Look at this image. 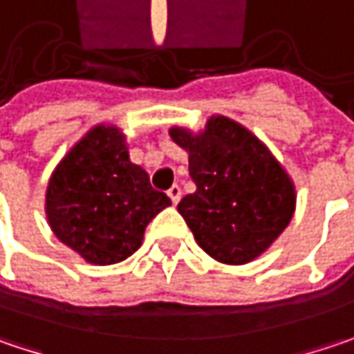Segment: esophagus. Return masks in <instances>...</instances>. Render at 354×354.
<instances>
[{
  "label": "esophagus",
  "mask_w": 354,
  "mask_h": 354,
  "mask_svg": "<svg viewBox=\"0 0 354 354\" xmlns=\"http://www.w3.org/2000/svg\"><path fill=\"white\" fill-rule=\"evenodd\" d=\"M168 196H170V200H172V204H178V202H180V198H182V190H180V186H178V184H174V186L168 190Z\"/></svg>",
  "instance_id": "1"
}]
</instances>
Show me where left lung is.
Returning a JSON list of instances; mask_svg holds the SVG:
<instances>
[{
  "instance_id": "1",
  "label": "left lung",
  "mask_w": 354,
  "mask_h": 354,
  "mask_svg": "<svg viewBox=\"0 0 354 354\" xmlns=\"http://www.w3.org/2000/svg\"><path fill=\"white\" fill-rule=\"evenodd\" d=\"M196 184L178 212L198 246L224 264H246L282 234L295 214V184L270 150L230 118L212 115L192 134L172 128Z\"/></svg>"
}]
</instances>
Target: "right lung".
<instances>
[{"label": "right lung", "mask_w": 354, "mask_h": 354, "mask_svg": "<svg viewBox=\"0 0 354 354\" xmlns=\"http://www.w3.org/2000/svg\"><path fill=\"white\" fill-rule=\"evenodd\" d=\"M170 198L130 162L126 136L95 126L55 166L46 216L53 234L90 264H115L140 248L144 230Z\"/></svg>", "instance_id": "1"}]
</instances>
